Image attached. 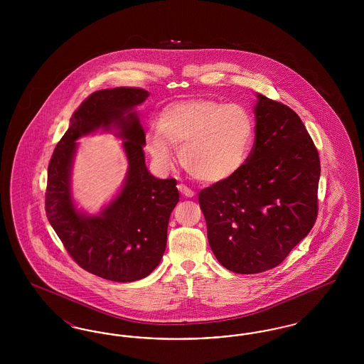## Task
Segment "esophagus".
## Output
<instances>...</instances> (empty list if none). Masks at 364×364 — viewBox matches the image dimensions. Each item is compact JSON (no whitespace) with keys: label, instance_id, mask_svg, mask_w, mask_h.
Instances as JSON below:
<instances>
[{"label":"esophagus","instance_id":"obj_1","mask_svg":"<svg viewBox=\"0 0 364 364\" xmlns=\"http://www.w3.org/2000/svg\"><path fill=\"white\" fill-rule=\"evenodd\" d=\"M177 188H178V191H180L184 196H187V198H192V196L195 195V192L191 190V188H188L186 184H178Z\"/></svg>","mask_w":364,"mask_h":364}]
</instances>
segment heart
I'll return each mask as SVG.
<instances>
[{
  "mask_svg": "<svg viewBox=\"0 0 364 364\" xmlns=\"http://www.w3.org/2000/svg\"><path fill=\"white\" fill-rule=\"evenodd\" d=\"M254 135L250 112L237 104L213 98L166 105L158 124L147 129V149L156 164L168 169L176 146L183 168L202 183H223L245 162Z\"/></svg>",
  "mask_w": 364,
  "mask_h": 364,
  "instance_id": "b5f03b06",
  "label": "heart"
}]
</instances>
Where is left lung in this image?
I'll use <instances>...</instances> for the list:
<instances>
[{"instance_id":"left-lung-1","label":"left lung","mask_w":364,"mask_h":364,"mask_svg":"<svg viewBox=\"0 0 364 364\" xmlns=\"http://www.w3.org/2000/svg\"><path fill=\"white\" fill-rule=\"evenodd\" d=\"M255 141L242 169L199 192L208 244L239 274L282 263L318 217L321 161L294 110L258 94Z\"/></svg>"}]
</instances>
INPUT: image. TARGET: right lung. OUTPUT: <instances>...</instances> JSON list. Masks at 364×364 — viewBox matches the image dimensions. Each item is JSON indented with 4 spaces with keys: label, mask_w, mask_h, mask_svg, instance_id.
<instances>
[{
    "label": "right lung",
    "mask_w": 364,
    "mask_h": 364,
    "mask_svg": "<svg viewBox=\"0 0 364 364\" xmlns=\"http://www.w3.org/2000/svg\"><path fill=\"white\" fill-rule=\"evenodd\" d=\"M147 97L146 90L129 87L90 94L73 112L70 127L57 143L48 168L45 210L54 232L82 269L116 282L147 277L156 269L166 248L171 213L180 198L174 178H156L144 164L146 134L131 110ZM112 123L127 139L129 176L119 196L101 216L85 218L70 200L74 140Z\"/></svg>",
    "instance_id": "right-lung-1"
}]
</instances>
